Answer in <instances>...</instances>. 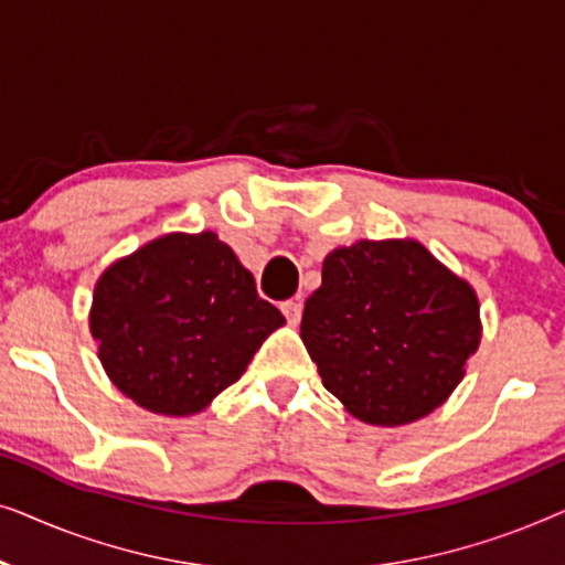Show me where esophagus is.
<instances>
[{
	"label": "esophagus",
	"mask_w": 565,
	"mask_h": 565,
	"mask_svg": "<svg viewBox=\"0 0 565 565\" xmlns=\"http://www.w3.org/2000/svg\"><path fill=\"white\" fill-rule=\"evenodd\" d=\"M280 308H282L285 319H288V323H292V327H296V323L300 321V313H303V300L290 298V300H285Z\"/></svg>",
	"instance_id": "34e87169"
}]
</instances>
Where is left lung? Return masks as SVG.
<instances>
[{"mask_svg": "<svg viewBox=\"0 0 565 565\" xmlns=\"http://www.w3.org/2000/svg\"><path fill=\"white\" fill-rule=\"evenodd\" d=\"M470 285L414 238L327 254L306 300L300 339L323 388L375 427H401L443 406L481 344Z\"/></svg>", "mask_w": 565, "mask_h": 565, "instance_id": "1", "label": "left lung"}]
</instances>
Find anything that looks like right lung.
Masks as SVG:
<instances>
[{
	"label": "right lung",
	"instance_id": "right-lung-1",
	"mask_svg": "<svg viewBox=\"0 0 565 565\" xmlns=\"http://www.w3.org/2000/svg\"><path fill=\"white\" fill-rule=\"evenodd\" d=\"M282 323L213 231L159 236L113 262L89 311L115 388L164 416L203 412Z\"/></svg>",
	"mask_w": 565,
	"mask_h": 565
}]
</instances>
